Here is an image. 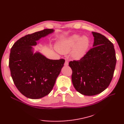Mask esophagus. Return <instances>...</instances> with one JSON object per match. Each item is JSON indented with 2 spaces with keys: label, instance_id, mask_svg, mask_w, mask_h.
<instances>
[{
  "label": "esophagus",
  "instance_id": "obj_1",
  "mask_svg": "<svg viewBox=\"0 0 124 124\" xmlns=\"http://www.w3.org/2000/svg\"><path fill=\"white\" fill-rule=\"evenodd\" d=\"M68 65H69V62L67 61H66L65 62V63H64V65L66 66H68Z\"/></svg>",
  "mask_w": 124,
  "mask_h": 124
}]
</instances>
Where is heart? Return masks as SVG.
<instances>
[{
    "mask_svg": "<svg viewBox=\"0 0 124 124\" xmlns=\"http://www.w3.org/2000/svg\"><path fill=\"white\" fill-rule=\"evenodd\" d=\"M89 44L86 36L81 37L80 34H74L62 40L58 43L57 49L60 53L66 54L73 49L71 56L74 59H80L85 55Z\"/></svg>",
    "mask_w": 124,
    "mask_h": 124,
    "instance_id": "heart-1",
    "label": "heart"
}]
</instances>
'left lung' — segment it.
<instances>
[{
  "instance_id": "8db88e82",
  "label": "left lung",
  "mask_w": 124,
  "mask_h": 124,
  "mask_svg": "<svg viewBox=\"0 0 124 124\" xmlns=\"http://www.w3.org/2000/svg\"><path fill=\"white\" fill-rule=\"evenodd\" d=\"M92 33L94 37L93 48L79 61L69 63L72 70L73 86L85 96L99 94L108 87L116 63L113 43L99 33Z\"/></svg>"
}]
</instances>
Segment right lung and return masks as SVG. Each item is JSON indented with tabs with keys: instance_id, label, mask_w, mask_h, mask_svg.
<instances>
[{
	"instance_id": "1",
	"label": "right lung",
	"mask_w": 124,
	"mask_h": 124,
	"mask_svg": "<svg viewBox=\"0 0 124 124\" xmlns=\"http://www.w3.org/2000/svg\"><path fill=\"white\" fill-rule=\"evenodd\" d=\"M54 31L53 29L27 35L18 40L10 51L9 66L11 76L18 91L30 99L47 95L53 89L65 60L50 59L34 48L41 38Z\"/></svg>"
}]
</instances>
